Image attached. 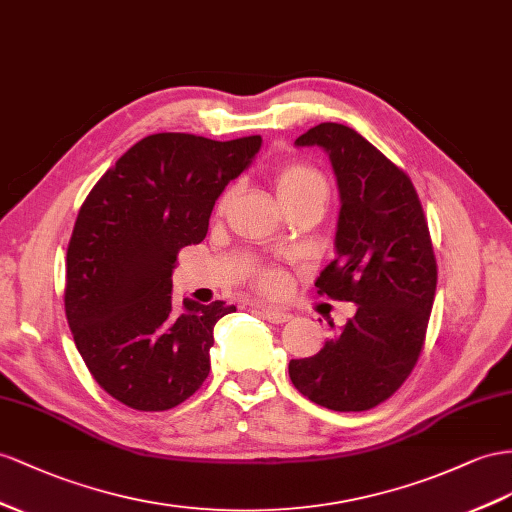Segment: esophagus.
Returning <instances> with one entry per match:
<instances>
[{"label": "esophagus", "instance_id": "1", "mask_svg": "<svg viewBox=\"0 0 512 512\" xmlns=\"http://www.w3.org/2000/svg\"><path fill=\"white\" fill-rule=\"evenodd\" d=\"M257 309H259L261 316H264L272 324H285V322L292 320V313L281 311V309H272V307H257Z\"/></svg>", "mask_w": 512, "mask_h": 512}]
</instances>
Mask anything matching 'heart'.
<instances>
[{
    "instance_id": "1",
    "label": "heart",
    "mask_w": 512,
    "mask_h": 512,
    "mask_svg": "<svg viewBox=\"0 0 512 512\" xmlns=\"http://www.w3.org/2000/svg\"><path fill=\"white\" fill-rule=\"evenodd\" d=\"M274 190H277L281 203L290 209L292 205L309 199L313 194H326V181L316 168L305 162H287L274 170L272 175ZM233 190L220 196L218 212H222L231 201ZM253 285L259 292L268 296H279L285 290V277L277 268H259L253 272Z\"/></svg>"
}]
</instances>
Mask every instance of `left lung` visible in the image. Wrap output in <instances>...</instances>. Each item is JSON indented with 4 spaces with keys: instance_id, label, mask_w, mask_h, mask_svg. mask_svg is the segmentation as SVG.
Masks as SVG:
<instances>
[{
    "instance_id": "8db88e82",
    "label": "left lung",
    "mask_w": 512,
    "mask_h": 512,
    "mask_svg": "<svg viewBox=\"0 0 512 512\" xmlns=\"http://www.w3.org/2000/svg\"><path fill=\"white\" fill-rule=\"evenodd\" d=\"M296 144L329 153L342 196L337 257L318 294L357 313L318 355L292 359L290 378L326 409L368 411L402 387L424 350L437 290L428 222L411 177L355 129L320 123Z\"/></svg>"
}]
</instances>
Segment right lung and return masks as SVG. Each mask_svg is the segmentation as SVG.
<instances>
[{
    "mask_svg": "<svg viewBox=\"0 0 512 512\" xmlns=\"http://www.w3.org/2000/svg\"><path fill=\"white\" fill-rule=\"evenodd\" d=\"M261 136L227 142L164 131L136 142L77 214L67 248L64 313L99 387L136 411H166L209 374L222 300L173 298L183 246L205 240L231 179L253 162Z\"/></svg>",
    "mask_w": 512,
    "mask_h": 512,
    "instance_id": "add662e5",
    "label": "right lung"
}]
</instances>
